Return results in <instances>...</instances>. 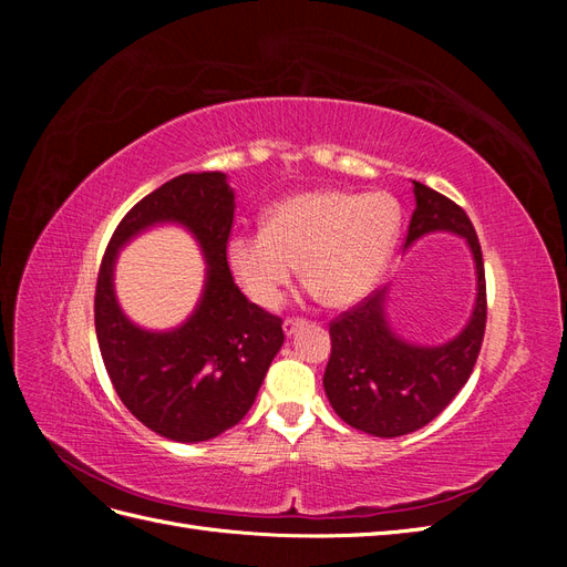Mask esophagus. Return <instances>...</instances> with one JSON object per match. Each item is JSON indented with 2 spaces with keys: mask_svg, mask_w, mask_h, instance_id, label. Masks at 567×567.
<instances>
[{
  "mask_svg": "<svg viewBox=\"0 0 567 567\" xmlns=\"http://www.w3.org/2000/svg\"><path fill=\"white\" fill-rule=\"evenodd\" d=\"M302 326V321H298V319H286L284 321V333L286 336H293L298 329Z\"/></svg>",
  "mask_w": 567,
  "mask_h": 567,
  "instance_id": "esophagus-1",
  "label": "esophagus"
}]
</instances>
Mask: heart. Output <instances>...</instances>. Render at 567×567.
I'll list each match as a JSON object with an SVG mask.
<instances>
[{"label": "heart", "mask_w": 567, "mask_h": 567, "mask_svg": "<svg viewBox=\"0 0 567 567\" xmlns=\"http://www.w3.org/2000/svg\"><path fill=\"white\" fill-rule=\"evenodd\" d=\"M400 227V203L385 192L317 188L274 203L260 231L234 234L227 260L255 305H277L300 262L312 293L326 307L348 310L381 281Z\"/></svg>", "instance_id": "1"}]
</instances>
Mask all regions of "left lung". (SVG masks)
Segmentation results:
<instances>
[{
    "label": "left lung",
    "instance_id": "left-lung-1",
    "mask_svg": "<svg viewBox=\"0 0 567 567\" xmlns=\"http://www.w3.org/2000/svg\"><path fill=\"white\" fill-rule=\"evenodd\" d=\"M411 184L416 210L404 250L431 234L463 238L475 267V300L466 326L440 346H419L392 329L390 286L331 323L326 398L342 421L373 437H400L431 423L471 379L485 336V267L471 219L431 186Z\"/></svg>",
    "mask_w": 567,
    "mask_h": 567
}]
</instances>
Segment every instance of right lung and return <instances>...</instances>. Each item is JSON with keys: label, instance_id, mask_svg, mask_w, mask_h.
I'll list each match as a JSON object with an SVG mask.
<instances>
[{"label": "right lung", "instance_id": "1", "mask_svg": "<svg viewBox=\"0 0 567 567\" xmlns=\"http://www.w3.org/2000/svg\"><path fill=\"white\" fill-rule=\"evenodd\" d=\"M236 196L225 173H186L142 198L120 221L99 269L94 323L117 398L153 433L205 442L241 421L271 359L284 346L281 319L238 290L227 262ZM175 224L206 260L202 298L175 330L134 324L114 296L116 255L148 228Z\"/></svg>", "mask_w": 567, "mask_h": 567}]
</instances>
